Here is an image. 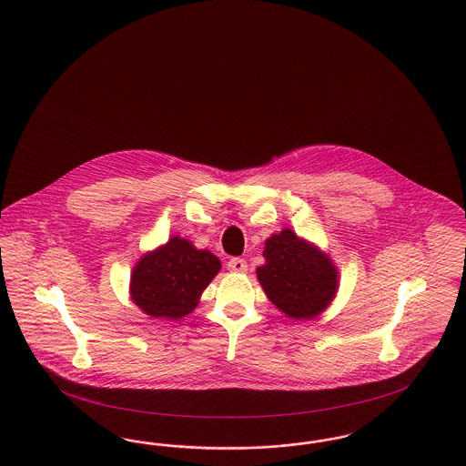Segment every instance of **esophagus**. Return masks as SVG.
<instances>
[{"mask_svg":"<svg viewBox=\"0 0 466 466\" xmlns=\"http://www.w3.org/2000/svg\"><path fill=\"white\" fill-rule=\"evenodd\" d=\"M227 268L230 272H236V274H244L248 270V263L242 260V258H232V260L227 263Z\"/></svg>","mask_w":466,"mask_h":466,"instance_id":"esophagus-1","label":"esophagus"}]
</instances>
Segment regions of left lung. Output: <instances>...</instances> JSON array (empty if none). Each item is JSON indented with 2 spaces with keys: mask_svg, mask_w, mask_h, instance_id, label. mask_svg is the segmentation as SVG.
<instances>
[{
  "mask_svg": "<svg viewBox=\"0 0 466 466\" xmlns=\"http://www.w3.org/2000/svg\"><path fill=\"white\" fill-rule=\"evenodd\" d=\"M265 263L257 268L261 288L280 312L289 319L310 320L335 299L339 286L338 268L314 242L282 228L265 241Z\"/></svg>",
  "mask_w": 466,
  "mask_h": 466,
  "instance_id": "1",
  "label": "left lung"
}]
</instances>
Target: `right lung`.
Returning a JSON list of instances; mask_svg holds the SVG:
<instances>
[{"label": "right lung", "mask_w": 466, "mask_h": 466, "mask_svg": "<svg viewBox=\"0 0 466 466\" xmlns=\"http://www.w3.org/2000/svg\"><path fill=\"white\" fill-rule=\"evenodd\" d=\"M220 267L211 251L173 236L133 265L130 299L147 316L178 320L198 307Z\"/></svg>", "instance_id": "right-lung-1"}]
</instances>
